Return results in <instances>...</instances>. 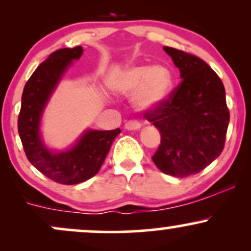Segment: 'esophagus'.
<instances>
[{
    "instance_id": "obj_1",
    "label": "esophagus",
    "mask_w": 251,
    "mask_h": 251,
    "mask_svg": "<svg viewBox=\"0 0 251 251\" xmlns=\"http://www.w3.org/2000/svg\"><path fill=\"white\" fill-rule=\"evenodd\" d=\"M125 128L131 131V129H138L140 128V123L137 122V120H128V122L125 123Z\"/></svg>"
}]
</instances>
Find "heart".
I'll return each mask as SVG.
<instances>
[{
	"label": "heart",
	"instance_id": "obj_1",
	"mask_svg": "<svg viewBox=\"0 0 251 251\" xmlns=\"http://www.w3.org/2000/svg\"><path fill=\"white\" fill-rule=\"evenodd\" d=\"M113 86L123 93H134L135 103L153 108L166 99L172 87V73L166 66H134L113 79Z\"/></svg>",
	"mask_w": 251,
	"mask_h": 251
}]
</instances>
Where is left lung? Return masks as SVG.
<instances>
[{
    "label": "left lung",
    "instance_id": "8db88e82",
    "mask_svg": "<svg viewBox=\"0 0 251 251\" xmlns=\"http://www.w3.org/2000/svg\"><path fill=\"white\" fill-rule=\"evenodd\" d=\"M180 72L181 81L144 118L159 129L162 139L152 160L165 175L185 178L210 165L226 144L230 113L224 85L198 56L164 47Z\"/></svg>",
    "mask_w": 251,
    "mask_h": 251
}]
</instances>
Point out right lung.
Wrapping results in <instances>:
<instances>
[{
  "label": "right lung",
  "instance_id": "add662e5",
  "mask_svg": "<svg viewBox=\"0 0 251 251\" xmlns=\"http://www.w3.org/2000/svg\"><path fill=\"white\" fill-rule=\"evenodd\" d=\"M81 54V46L57 50L36 68L25 85L17 119L19 134L28 160L46 177L65 185L81 183L96 176L114 138L120 133V128L89 129L73 149L61 153L50 151L40 139L39 125L43 107L72 60L79 59Z\"/></svg>",
  "mask_w": 251,
  "mask_h": 251
}]
</instances>
